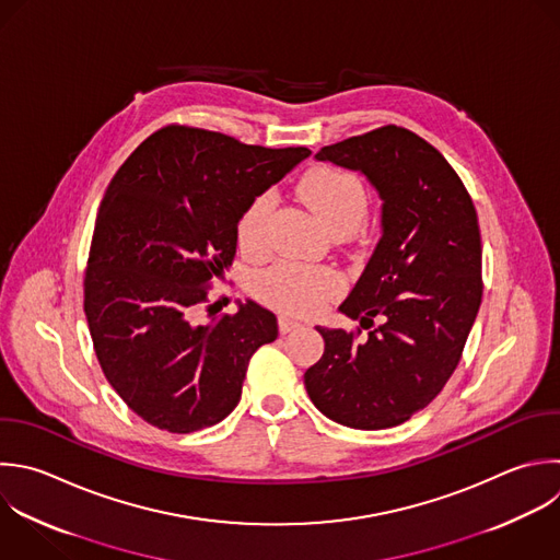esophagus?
<instances>
[{
  "instance_id": "esophagus-1",
  "label": "esophagus",
  "mask_w": 560,
  "mask_h": 560,
  "mask_svg": "<svg viewBox=\"0 0 560 560\" xmlns=\"http://www.w3.org/2000/svg\"><path fill=\"white\" fill-rule=\"evenodd\" d=\"M278 324H280V332H282V335H287V332L298 330V328H302V326H304L300 319H293V317H289V315H280Z\"/></svg>"
}]
</instances>
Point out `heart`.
Wrapping results in <instances>:
<instances>
[{
	"mask_svg": "<svg viewBox=\"0 0 560 560\" xmlns=\"http://www.w3.org/2000/svg\"><path fill=\"white\" fill-rule=\"evenodd\" d=\"M300 197L317 221L330 234L354 232L368 212V192L363 182L343 168L317 166L300 182ZM271 210V195L262 192L249 201L238 219V245L245 254L265 249V228ZM258 293L287 313H311L337 295L343 280L330 267L278 262L267 269L258 282Z\"/></svg>",
	"mask_w": 560,
	"mask_h": 560,
	"instance_id": "1",
	"label": "heart"
}]
</instances>
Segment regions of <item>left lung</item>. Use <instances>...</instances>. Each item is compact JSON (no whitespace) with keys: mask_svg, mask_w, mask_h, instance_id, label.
<instances>
[{"mask_svg":"<svg viewBox=\"0 0 560 560\" xmlns=\"http://www.w3.org/2000/svg\"><path fill=\"white\" fill-rule=\"evenodd\" d=\"M317 162L361 173L378 192L381 241L339 311L368 335L315 326L313 405L352 429H387L424 409L459 363L481 304L475 206L448 162L402 127L332 147Z\"/></svg>","mask_w":560,"mask_h":560,"instance_id":"left-lung-1","label":"left lung"}]
</instances>
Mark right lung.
<instances>
[{"instance_id": "right-lung-1", "label": "right lung", "mask_w": 560, "mask_h": 560, "mask_svg": "<svg viewBox=\"0 0 560 560\" xmlns=\"http://www.w3.org/2000/svg\"><path fill=\"white\" fill-rule=\"evenodd\" d=\"M308 149H265L192 129L147 138L101 203L85 273V315L101 368L149 424L192 433L241 400L252 354L278 337L247 300L199 322L206 284L232 265L238 219Z\"/></svg>"}]
</instances>
